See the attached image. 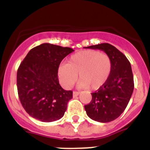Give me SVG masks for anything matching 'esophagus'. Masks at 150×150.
I'll use <instances>...</instances> for the list:
<instances>
[{"label":"esophagus","instance_id":"34e87169","mask_svg":"<svg viewBox=\"0 0 150 150\" xmlns=\"http://www.w3.org/2000/svg\"><path fill=\"white\" fill-rule=\"evenodd\" d=\"M80 94V92H78V91H74L73 92V96L75 97V96H78V95Z\"/></svg>","mask_w":150,"mask_h":150}]
</instances>
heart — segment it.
<instances>
[{
    "label": "heart",
    "mask_w": 150,
    "mask_h": 150,
    "mask_svg": "<svg viewBox=\"0 0 150 150\" xmlns=\"http://www.w3.org/2000/svg\"><path fill=\"white\" fill-rule=\"evenodd\" d=\"M111 69L112 61L108 54L98 50H83L72 54L67 64H61L57 75L66 89L73 86L78 75V87L96 90L107 82Z\"/></svg>",
    "instance_id": "heart-1"
}]
</instances>
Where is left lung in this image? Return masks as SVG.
I'll use <instances>...</instances> for the list:
<instances>
[{"label":"left lung","instance_id":"obj_1","mask_svg":"<svg viewBox=\"0 0 150 150\" xmlns=\"http://www.w3.org/2000/svg\"><path fill=\"white\" fill-rule=\"evenodd\" d=\"M102 50L110 56L112 69L107 82L91 93L92 100L84 105L87 116L100 122L113 121L127 107L134 90V78L131 64L126 57L108 43L86 47Z\"/></svg>","mask_w":150,"mask_h":150}]
</instances>
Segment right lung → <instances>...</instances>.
I'll return each instance as SVG.
<instances>
[{
  "mask_svg": "<svg viewBox=\"0 0 150 150\" xmlns=\"http://www.w3.org/2000/svg\"><path fill=\"white\" fill-rule=\"evenodd\" d=\"M74 52L68 47L43 43L32 48L17 72V89L20 102L26 112L42 122H53L63 117L72 90L59 83V66Z\"/></svg>",
  "mask_w": 150,
  "mask_h": 150,
  "instance_id": "obj_1",
  "label": "right lung"
}]
</instances>
